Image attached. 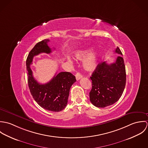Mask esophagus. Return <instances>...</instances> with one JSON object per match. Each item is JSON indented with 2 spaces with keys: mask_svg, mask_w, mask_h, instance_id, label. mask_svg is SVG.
<instances>
[{
  "mask_svg": "<svg viewBox=\"0 0 148 148\" xmlns=\"http://www.w3.org/2000/svg\"><path fill=\"white\" fill-rule=\"evenodd\" d=\"M83 77V76H82V75L80 73H77L76 74V80H80V79H82Z\"/></svg>",
  "mask_w": 148,
  "mask_h": 148,
  "instance_id": "1",
  "label": "esophagus"
}]
</instances>
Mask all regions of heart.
<instances>
[{"label": "heart", "mask_w": 148, "mask_h": 148, "mask_svg": "<svg viewBox=\"0 0 148 148\" xmlns=\"http://www.w3.org/2000/svg\"><path fill=\"white\" fill-rule=\"evenodd\" d=\"M90 52L91 49L78 51L73 55L74 58L77 60H83L85 59L83 66L85 69L88 71H93L96 68L98 62V55L96 53L90 54Z\"/></svg>", "instance_id": "b5f03b06"}]
</instances>
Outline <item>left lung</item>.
Segmentation results:
<instances>
[{"label":"left lung","instance_id":"8db88e82","mask_svg":"<svg viewBox=\"0 0 148 148\" xmlns=\"http://www.w3.org/2000/svg\"><path fill=\"white\" fill-rule=\"evenodd\" d=\"M114 52L123 55L117 47ZM92 88L89 92L90 101L93 106L105 108L116 103L121 97L126 84V71L121 56L113 63L99 64L91 77Z\"/></svg>","mask_w":148,"mask_h":148}]
</instances>
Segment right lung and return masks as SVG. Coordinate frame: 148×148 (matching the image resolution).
<instances>
[{"label":"right lung","instance_id":"1","mask_svg":"<svg viewBox=\"0 0 148 148\" xmlns=\"http://www.w3.org/2000/svg\"><path fill=\"white\" fill-rule=\"evenodd\" d=\"M49 42L48 39H44L38 42L29 52L26 60L28 84L33 98L39 106L47 110L60 112L68 103L70 88L76 82L75 76L70 72H62L55 75L48 83L42 84L35 79L30 68L35 56L52 52L47 44Z\"/></svg>","mask_w":148,"mask_h":148}]
</instances>
